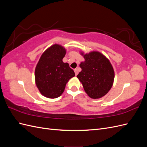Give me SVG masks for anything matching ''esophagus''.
I'll use <instances>...</instances> for the list:
<instances>
[{"instance_id": "34e87169", "label": "esophagus", "mask_w": 147, "mask_h": 147, "mask_svg": "<svg viewBox=\"0 0 147 147\" xmlns=\"http://www.w3.org/2000/svg\"><path fill=\"white\" fill-rule=\"evenodd\" d=\"M74 72H75V75H77L78 74V69H74Z\"/></svg>"}]
</instances>
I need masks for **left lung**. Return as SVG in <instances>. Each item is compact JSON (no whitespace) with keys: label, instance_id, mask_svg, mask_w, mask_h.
<instances>
[{"label":"left lung","instance_id":"1","mask_svg":"<svg viewBox=\"0 0 147 147\" xmlns=\"http://www.w3.org/2000/svg\"><path fill=\"white\" fill-rule=\"evenodd\" d=\"M84 58L80 67L82 71L77 77L79 79L88 96L92 99L101 98L108 93L112 87L115 72L108 58L99 51H91L84 54Z\"/></svg>","mask_w":147,"mask_h":147}]
</instances>
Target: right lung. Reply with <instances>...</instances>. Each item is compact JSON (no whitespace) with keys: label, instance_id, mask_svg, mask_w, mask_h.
Listing matches in <instances>:
<instances>
[{"label":"right lung","instance_id":"obj_1","mask_svg":"<svg viewBox=\"0 0 147 147\" xmlns=\"http://www.w3.org/2000/svg\"><path fill=\"white\" fill-rule=\"evenodd\" d=\"M65 53L63 46L54 44L43 53L35 67V84L40 92L48 98L59 97L67 83L75 76L69 64L63 61Z\"/></svg>","mask_w":147,"mask_h":147}]
</instances>
